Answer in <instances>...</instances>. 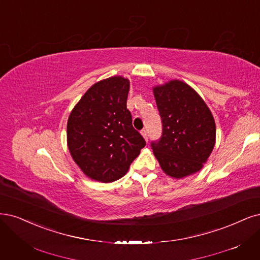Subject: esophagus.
Instances as JSON below:
<instances>
[{
	"label": "esophagus",
	"mask_w": 260,
	"mask_h": 260,
	"mask_svg": "<svg viewBox=\"0 0 260 260\" xmlns=\"http://www.w3.org/2000/svg\"><path fill=\"white\" fill-rule=\"evenodd\" d=\"M141 134H142V137H143V138H144V140H145V141H147V139H148V138H147V137H148V136H147V130H146V129H144V130H142Z\"/></svg>",
	"instance_id": "esophagus-1"
}]
</instances>
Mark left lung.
<instances>
[{
  "label": "left lung",
  "mask_w": 260,
  "mask_h": 260,
  "mask_svg": "<svg viewBox=\"0 0 260 260\" xmlns=\"http://www.w3.org/2000/svg\"><path fill=\"white\" fill-rule=\"evenodd\" d=\"M162 137L151 143L162 171L172 178L199 172L215 146L216 126L207 103L180 79L153 87Z\"/></svg>",
  "instance_id": "obj_1"
}]
</instances>
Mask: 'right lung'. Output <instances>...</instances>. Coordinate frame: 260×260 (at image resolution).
Listing matches in <instances>:
<instances>
[{"instance_id": "right-lung-1", "label": "right lung", "mask_w": 260, "mask_h": 260, "mask_svg": "<svg viewBox=\"0 0 260 260\" xmlns=\"http://www.w3.org/2000/svg\"><path fill=\"white\" fill-rule=\"evenodd\" d=\"M129 89V79L122 76L102 79L88 89L69 116L70 154L93 181L119 180L146 144L127 110Z\"/></svg>"}]
</instances>
